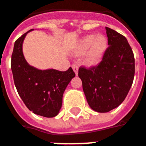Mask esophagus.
<instances>
[{"label": "esophagus", "mask_w": 146, "mask_h": 146, "mask_svg": "<svg viewBox=\"0 0 146 146\" xmlns=\"http://www.w3.org/2000/svg\"><path fill=\"white\" fill-rule=\"evenodd\" d=\"M72 68H73V71L74 72L75 74L78 75V64H72Z\"/></svg>", "instance_id": "1"}]
</instances>
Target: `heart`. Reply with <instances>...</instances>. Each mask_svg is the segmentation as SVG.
I'll return each mask as SVG.
<instances>
[{
    "label": "heart",
    "mask_w": 146,
    "mask_h": 146,
    "mask_svg": "<svg viewBox=\"0 0 146 146\" xmlns=\"http://www.w3.org/2000/svg\"><path fill=\"white\" fill-rule=\"evenodd\" d=\"M108 48V39L102 35H88L81 38L74 45V56L84 57V63L88 67L97 65L102 60Z\"/></svg>",
    "instance_id": "1"
}]
</instances>
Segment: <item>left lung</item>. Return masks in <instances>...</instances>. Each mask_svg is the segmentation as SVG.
I'll return each mask as SVG.
<instances>
[{"mask_svg":"<svg viewBox=\"0 0 146 146\" xmlns=\"http://www.w3.org/2000/svg\"><path fill=\"white\" fill-rule=\"evenodd\" d=\"M109 45L98 65L80 67L78 77L88 105L97 112H108L121 105L135 74V58L127 39L106 27Z\"/></svg>","mask_w":146,"mask_h":146,"instance_id":"8db88e82","label":"left lung"}]
</instances>
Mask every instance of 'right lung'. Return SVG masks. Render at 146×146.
I'll list each match as a JSON object with an SVG mask.
<instances>
[{
    "label": "right lung",
    "instance_id": "right-lung-1",
    "mask_svg": "<svg viewBox=\"0 0 146 146\" xmlns=\"http://www.w3.org/2000/svg\"><path fill=\"white\" fill-rule=\"evenodd\" d=\"M28 31L15 43L11 71L20 97L33 113L47 118L58 115L62 106L64 90L75 74L70 67L65 72L55 69L40 70L25 60L22 46Z\"/></svg>",
    "mask_w": 146,
    "mask_h": 146
}]
</instances>
